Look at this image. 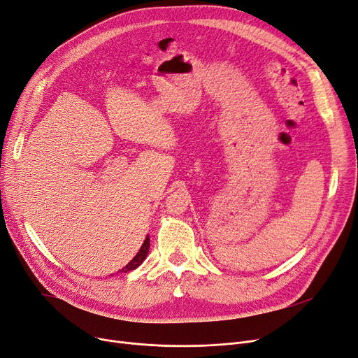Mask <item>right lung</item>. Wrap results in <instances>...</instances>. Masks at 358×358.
<instances>
[{"mask_svg":"<svg viewBox=\"0 0 358 358\" xmlns=\"http://www.w3.org/2000/svg\"><path fill=\"white\" fill-rule=\"evenodd\" d=\"M149 247H150V241H149V237H146L145 238V243L142 244V247H141V250L137 252V255L130 260V263H127L126 266H124L120 272H122V273H127V272H130V271H134L136 268H138L143 263V260L146 259V256H148V253H149Z\"/></svg>","mask_w":358,"mask_h":358,"instance_id":"1","label":"right lung"}]
</instances>
